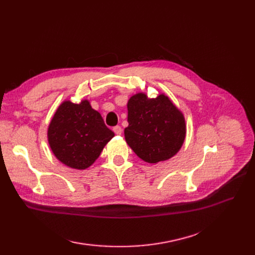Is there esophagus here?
Returning a JSON list of instances; mask_svg holds the SVG:
<instances>
[{"mask_svg":"<svg viewBox=\"0 0 255 255\" xmlns=\"http://www.w3.org/2000/svg\"><path fill=\"white\" fill-rule=\"evenodd\" d=\"M113 130H114V132L116 133L117 135H121V134H122V128H121L120 126H115V127L113 128Z\"/></svg>","mask_w":255,"mask_h":255,"instance_id":"1","label":"esophagus"}]
</instances>
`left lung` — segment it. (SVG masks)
Here are the masks:
<instances>
[{
    "instance_id": "8db88e82",
    "label": "left lung",
    "mask_w": 255,
    "mask_h": 255,
    "mask_svg": "<svg viewBox=\"0 0 255 255\" xmlns=\"http://www.w3.org/2000/svg\"><path fill=\"white\" fill-rule=\"evenodd\" d=\"M127 109L125 139L140 159L157 163L178 153L186 135L185 119L167 96L150 99L138 93L129 99Z\"/></svg>"
}]
</instances>
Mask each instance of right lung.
Segmentation results:
<instances>
[{
	"label": "right lung",
	"mask_w": 255,
	"mask_h": 255,
	"mask_svg": "<svg viewBox=\"0 0 255 255\" xmlns=\"http://www.w3.org/2000/svg\"><path fill=\"white\" fill-rule=\"evenodd\" d=\"M114 136L115 133L88 100L79 104L64 101L47 131L52 153L62 163L75 169L91 166Z\"/></svg>",
	"instance_id": "obj_1"
}]
</instances>
